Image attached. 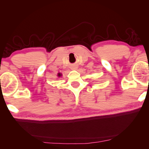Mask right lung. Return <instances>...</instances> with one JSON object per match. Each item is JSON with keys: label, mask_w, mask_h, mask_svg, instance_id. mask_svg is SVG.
Masks as SVG:
<instances>
[{"label": "right lung", "mask_w": 149, "mask_h": 149, "mask_svg": "<svg viewBox=\"0 0 149 149\" xmlns=\"http://www.w3.org/2000/svg\"><path fill=\"white\" fill-rule=\"evenodd\" d=\"M61 76V74H60V73H58V77H60Z\"/></svg>", "instance_id": "obj_1"}]
</instances>
